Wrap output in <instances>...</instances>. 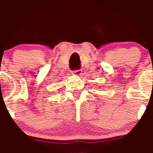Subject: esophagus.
Listing matches in <instances>:
<instances>
[{
	"mask_svg": "<svg viewBox=\"0 0 153 153\" xmlns=\"http://www.w3.org/2000/svg\"><path fill=\"white\" fill-rule=\"evenodd\" d=\"M72 73L74 74V75H77V76H81V75H82V73H83V71L81 70V69H78V70H75Z\"/></svg>",
	"mask_w": 153,
	"mask_h": 153,
	"instance_id": "esophagus-1",
	"label": "esophagus"
}]
</instances>
